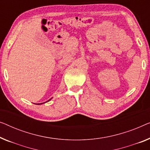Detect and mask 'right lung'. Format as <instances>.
Segmentation results:
<instances>
[{"instance_id": "obj_1", "label": "right lung", "mask_w": 150, "mask_h": 150, "mask_svg": "<svg viewBox=\"0 0 150 150\" xmlns=\"http://www.w3.org/2000/svg\"><path fill=\"white\" fill-rule=\"evenodd\" d=\"M50 100H51V99H50L49 101H50ZM41 103H38V105H39V104H41Z\"/></svg>"}]
</instances>
